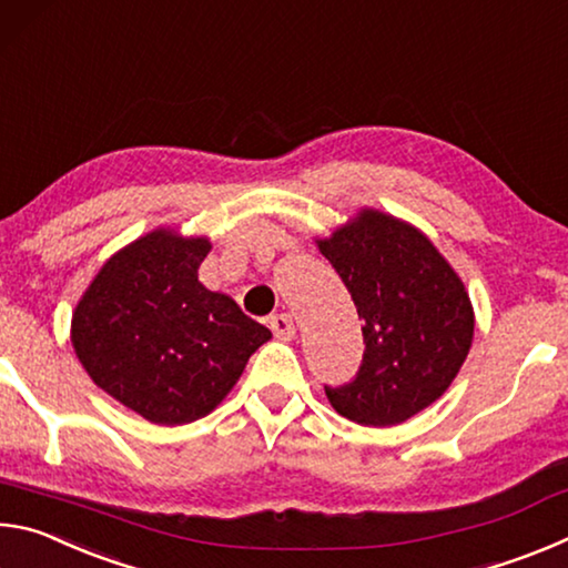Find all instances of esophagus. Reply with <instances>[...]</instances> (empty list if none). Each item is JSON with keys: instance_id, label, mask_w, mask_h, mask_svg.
<instances>
[{"instance_id": "obj_1", "label": "esophagus", "mask_w": 568, "mask_h": 568, "mask_svg": "<svg viewBox=\"0 0 568 568\" xmlns=\"http://www.w3.org/2000/svg\"><path fill=\"white\" fill-rule=\"evenodd\" d=\"M267 325H271V331H273L275 338H281V341H291L293 335H295V323H293V318L287 313L271 315V321H267Z\"/></svg>"}]
</instances>
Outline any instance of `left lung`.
<instances>
[{"instance_id":"left-lung-1","label":"left lung","mask_w":568,"mask_h":568,"mask_svg":"<svg viewBox=\"0 0 568 568\" xmlns=\"http://www.w3.org/2000/svg\"><path fill=\"white\" fill-rule=\"evenodd\" d=\"M363 321V361L351 383L325 386L331 406L361 426H396L456 378L474 341V307L430 240L378 210L318 240Z\"/></svg>"}]
</instances>
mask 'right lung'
Here are the masks:
<instances>
[{"label": "right lung", "mask_w": 568, "mask_h": 568, "mask_svg": "<svg viewBox=\"0 0 568 568\" xmlns=\"http://www.w3.org/2000/svg\"><path fill=\"white\" fill-rule=\"evenodd\" d=\"M205 237L155 230L104 263L72 315L84 371L158 426L207 416L271 331L197 281Z\"/></svg>", "instance_id": "add662e5"}]
</instances>
